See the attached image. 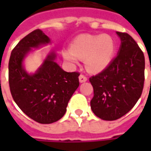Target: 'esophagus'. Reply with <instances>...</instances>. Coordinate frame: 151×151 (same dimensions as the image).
Returning a JSON list of instances; mask_svg holds the SVG:
<instances>
[{"mask_svg":"<svg viewBox=\"0 0 151 151\" xmlns=\"http://www.w3.org/2000/svg\"><path fill=\"white\" fill-rule=\"evenodd\" d=\"M87 81V78L86 77L85 75H83V74H81V75L79 76V82H85Z\"/></svg>","mask_w":151,"mask_h":151,"instance_id":"34e87169","label":"esophagus"}]
</instances>
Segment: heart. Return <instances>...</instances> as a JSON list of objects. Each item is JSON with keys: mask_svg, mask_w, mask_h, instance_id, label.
<instances>
[{"mask_svg": "<svg viewBox=\"0 0 151 151\" xmlns=\"http://www.w3.org/2000/svg\"><path fill=\"white\" fill-rule=\"evenodd\" d=\"M116 43L108 35H82L73 40L70 48L62 50V57L70 65H75L79 59L85 60L88 71L99 73L108 67L113 59Z\"/></svg>", "mask_w": 151, "mask_h": 151, "instance_id": "heart-1", "label": "heart"}]
</instances>
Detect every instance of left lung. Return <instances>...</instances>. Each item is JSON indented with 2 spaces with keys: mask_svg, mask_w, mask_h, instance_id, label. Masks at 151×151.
Masks as SVG:
<instances>
[{
  "mask_svg": "<svg viewBox=\"0 0 151 151\" xmlns=\"http://www.w3.org/2000/svg\"><path fill=\"white\" fill-rule=\"evenodd\" d=\"M121 43L110 65L90 78L94 89L91 108L96 116L115 120L134 107L142 95L145 80V57L129 35L116 31Z\"/></svg>",
  "mask_w": 151,
  "mask_h": 151,
  "instance_id": "left-lung-1",
  "label": "left lung"
}]
</instances>
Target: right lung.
Returning <instances> with one entry per match:
<instances>
[{
	"mask_svg": "<svg viewBox=\"0 0 151 151\" xmlns=\"http://www.w3.org/2000/svg\"><path fill=\"white\" fill-rule=\"evenodd\" d=\"M51 40L43 31L35 30L15 46L9 61V84L12 97L27 116L40 124H51L65 114L73 94L79 86L78 72L68 73L55 62L56 53L50 52L33 74L23 67L31 48H38Z\"/></svg>",
	"mask_w": 151,
	"mask_h": 151,
	"instance_id": "1",
	"label": "right lung"
}]
</instances>
